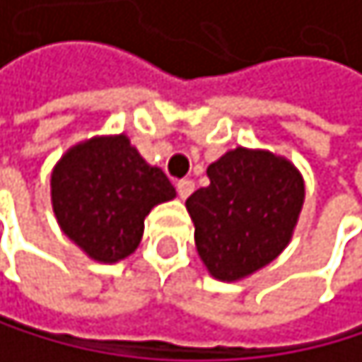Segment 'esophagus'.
I'll list each match as a JSON object with an SVG mask.
<instances>
[{"label":"esophagus","instance_id":"obj_1","mask_svg":"<svg viewBox=\"0 0 362 362\" xmlns=\"http://www.w3.org/2000/svg\"><path fill=\"white\" fill-rule=\"evenodd\" d=\"M175 189H177V195H180V197L187 199V197L195 191V182H193V180H177Z\"/></svg>","mask_w":362,"mask_h":362}]
</instances>
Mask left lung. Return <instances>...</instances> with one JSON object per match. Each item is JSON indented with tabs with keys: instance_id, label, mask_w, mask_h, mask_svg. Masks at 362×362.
Wrapping results in <instances>:
<instances>
[{
	"instance_id": "obj_1",
	"label": "left lung",
	"mask_w": 362,
	"mask_h": 362,
	"mask_svg": "<svg viewBox=\"0 0 362 362\" xmlns=\"http://www.w3.org/2000/svg\"><path fill=\"white\" fill-rule=\"evenodd\" d=\"M206 173L211 185L187 199L195 245L208 272L232 282L286 247L304 204V182L288 160L243 147L223 154Z\"/></svg>"
}]
</instances>
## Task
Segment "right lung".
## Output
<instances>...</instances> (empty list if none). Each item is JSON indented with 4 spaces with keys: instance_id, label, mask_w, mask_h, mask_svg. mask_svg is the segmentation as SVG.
<instances>
[{
    "instance_id": "right-lung-1",
    "label": "right lung",
    "mask_w": 362,
    "mask_h": 362,
    "mask_svg": "<svg viewBox=\"0 0 362 362\" xmlns=\"http://www.w3.org/2000/svg\"><path fill=\"white\" fill-rule=\"evenodd\" d=\"M173 197L169 177L149 167L123 134L76 145L52 173V204L62 232L100 262L130 256L149 211Z\"/></svg>"
}]
</instances>
